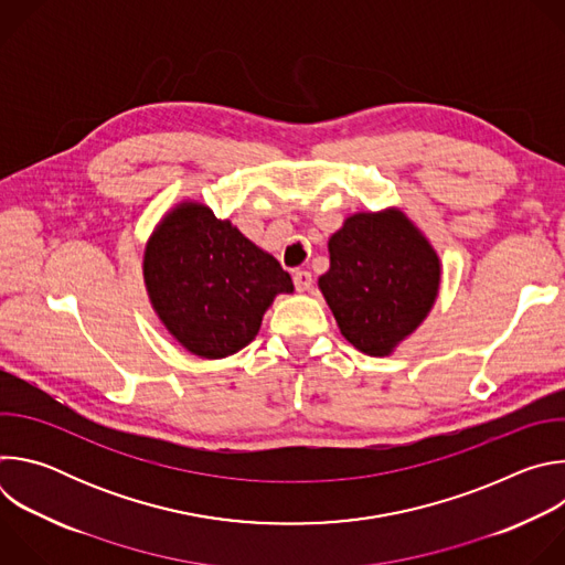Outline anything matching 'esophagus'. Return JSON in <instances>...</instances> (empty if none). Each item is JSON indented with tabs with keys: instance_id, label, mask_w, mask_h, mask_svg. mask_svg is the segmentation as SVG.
<instances>
[{
	"instance_id": "34e87169",
	"label": "esophagus",
	"mask_w": 565,
	"mask_h": 565,
	"mask_svg": "<svg viewBox=\"0 0 565 565\" xmlns=\"http://www.w3.org/2000/svg\"><path fill=\"white\" fill-rule=\"evenodd\" d=\"M292 281H295V288L299 292H306L312 286V275L308 270H295L292 273Z\"/></svg>"
}]
</instances>
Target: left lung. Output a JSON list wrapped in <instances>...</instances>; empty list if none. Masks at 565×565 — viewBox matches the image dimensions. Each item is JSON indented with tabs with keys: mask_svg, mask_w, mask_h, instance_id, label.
Here are the masks:
<instances>
[{
	"mask_svg": "<svg viewBox=\"0 0 565 565\" xmlns=\"http://www.w3.org/2000/svg\"><path fill=\"white\" fill-rule=\"evenodd\" d=\"M331 268L319 290L340 333L362 353L391 355L429 315L440 259L427 236L397 210L358 212L329 238Z\"/></svg>",
	"mask_w": 565,
	"mask_h": 565,
	"instance_id": "1",
	"label": "left lung"
}]
</instances>
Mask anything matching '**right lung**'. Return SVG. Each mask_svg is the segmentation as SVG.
I'll list each match as a JSON object with an SVG mask.
<instances>
[{
  "instance_id": "right-lung-1",
  "label": "right lung",
  "mask_w": 565,
  "mask_h": 565,
  "mask_svg": "<svg viewBox=\"0 0 565 565\" xmlns=\"http://www.w3.org/2000/svg\"><path fill=\"white\" fill-rule=\"evenodd\" d=\"M142 275L172 338L205 360L248 347L268 306L292 292L290 275L230 221L194 201L179 203L151 232Z\"/></svg>"
}]
</instances>
